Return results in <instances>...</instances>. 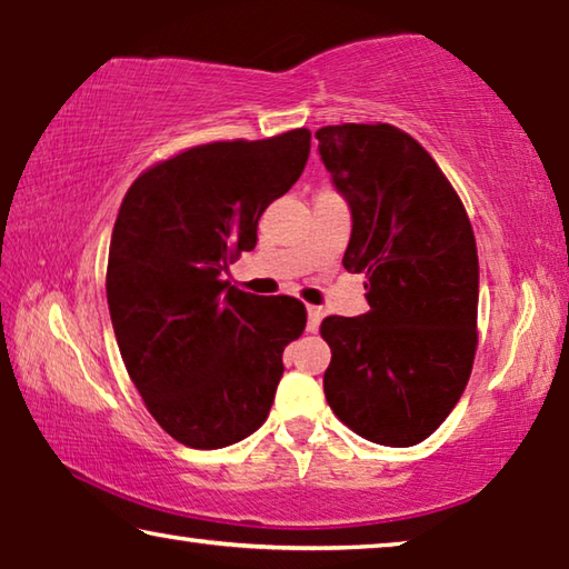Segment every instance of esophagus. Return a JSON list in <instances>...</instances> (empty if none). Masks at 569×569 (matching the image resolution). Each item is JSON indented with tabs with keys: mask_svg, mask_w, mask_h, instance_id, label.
Masks as SVG:
<instances>
[{
	"mask_svg": "<svg viewBox=\"0 0 569 569\" xmlns=\"http://www.w3.org/2000/svg\"><path fill=\"white\" fill-rule=\"evenodd\" d=\"M321 316H323V311H321L319 306H308V323H306V331H311V333L319 331Z\"/></svg>",
	"mask_w": 569,
	"mask_h": 569,
	"instance_id": "esophagus-1",
	"label": "esophagus"
}]
</instances>
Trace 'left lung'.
<instances>
[{
	"label": "left lung",
	"mask_w": 569,
	"mask_h": 569,
	"mask_svg": "<svg viewBox=\"0 0 569 569\" xmlns=\"http://www.w3.org/2000/svg\"><path fill=\"white\" fill-rule=\"evenodd\" d=\"M316 140L351 208L343 268L366 276L369 301L356 319L321 323L326 401L373 445L413 447L457 407L475 363V230L435 158L403 130L343 122Z\"/></svg>",
	"instance_id": "left-lung-1"
}]
</instances>
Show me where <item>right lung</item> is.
Here are the masks:
<instances>
[{"mask_svg": "<svg viewBox=\"0 0 569 569\" xmlns=\"http://www.w3.org/2000/svg\"><path fill=\"white\" fill-rule=\"evenodd\" d=\"M311 132L208 142L148 168L124 192L108 306L148 411L190 449L246 439L271 411L283 349L306 329L291 296H253L223 273L256 248L258 218L301 178Z\"/></svg>", "mask_w": 569, "mask_h": 569, "instance_id": "add662e5", "label": "right lung"}]
</instances>
